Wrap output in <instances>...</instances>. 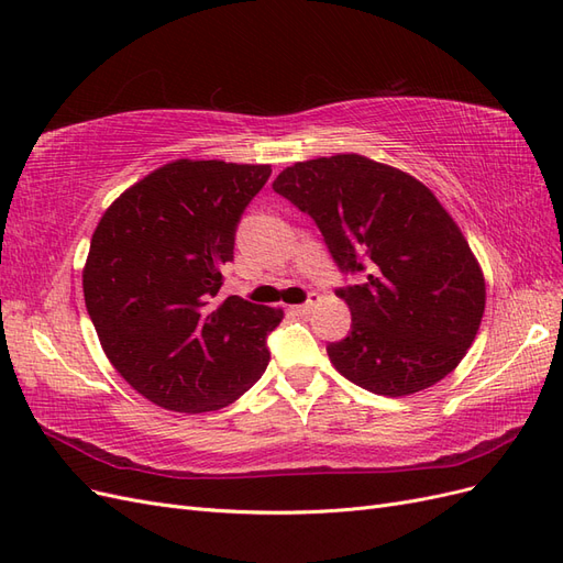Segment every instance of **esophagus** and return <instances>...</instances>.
Returning a JSON list of instances; mask_svg holds the SVG:
<instances>
[{"label":"esophagus","mask_w":563,"mask_h":563,"mask_svg":"<svg viewBox=\"0 0 563 563\" xmlns=\"http://www.w3.org/2000/svg\"><path fill=\"white\" fill-rule=\"evenodd\" d=\"M317 302H319V296L317 294H308V300H305L302 305H294V312L296 314H310L317 308Z\"/></svg>","instance_id":"esophagus-1"}]
</instances>
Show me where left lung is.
Masks as SVG:
<instances>
[{
	"instance_id": "1",
	"label": "left lung",
	"mask_w": 563,
	"mask_h": 563,
	"mask_svg": "<svg viewBox=\"0 0 563 563\" xmlns=\"http://www.w3.org/2000/svg\"><path fill=\"white\" fill-rule=\"evenodd\" d=\"M272 190L308 213L343 275L352 331L327 345L340 376L385 397L428 389L460 364L484 317L470 244L413 176L362 155L284 168Z\"/></svg>"
}]
</instances>
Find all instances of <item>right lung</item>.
Masks as SVG:
<instances>
[{
	"instance_id": "add662e5",
	"label": "right lung",
	"mask_w": 563,
	"mask_h": 563,
	"mask_svg": "<svg viewBox=\"0 0 563 563\" xmlns=\"http://www.w3.org/2000/svg\"><path fill=\"white\" fill-rule=\"evenodd\" d=\"M267 164L178 159L119 195L84 267V300L108 360L168 411H218L258 380L282 310L218 298L234 234Z\"/></svg>"
}]
</instances>
